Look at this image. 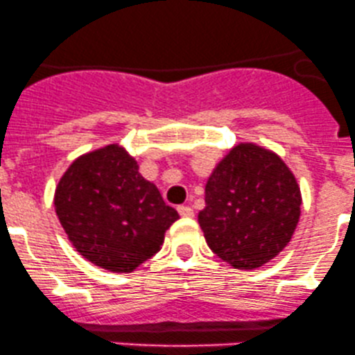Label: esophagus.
<instances>
[{"label": "esophagus", "mask_w": 355, "mask_h": 355, "mask_svg": "<svg viewBox=\"0 0 355 355\" xmlns=\"http://www.w3.org/2000/svg\"><path fill=\"white\" fill-rule=\"evenodd\" d=\"M178 213L182 216V218H191V216H194L193 208L189 207H178Z\"/></svg>", "instance_id": "obj_1"}]
</instances>
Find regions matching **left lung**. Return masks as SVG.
Wrapping results in <instances>:
<instances>
[{"label": "left lung", "instance_id": "left-lung-1", "mask_svg": "<svg viewBox=\"0 0 355 355\" xmlns=\"http://www.w3.org/2000/svg\"><path fill=\"white\" fill-rule=\"evenodd\" d=\"M198 215L208 247L239 270H254L291 242L301 215V189L276 152L240 142L220 159Z\"/></svg>", "mask_w": 355, "mask_h": 355}]
</instances>
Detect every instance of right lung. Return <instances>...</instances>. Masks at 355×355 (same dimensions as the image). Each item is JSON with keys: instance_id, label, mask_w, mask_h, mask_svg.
<instances>
[{"instance_id": "add662e5", "label": "right lung", "mask_w": 355, "mask_h": 355, "mask_svg": "<svg viewBox=\"0 0 355 355\" xmlns=\"http://www.w3.org/2000/svg\"><path fill=\"white\" fill-rule=\"evenodd\" d=\"M54 207L72 247L112 272H132L157 254L179 218L118 142L69 164L55 186Z\"/></svg>"}]
</instances>
